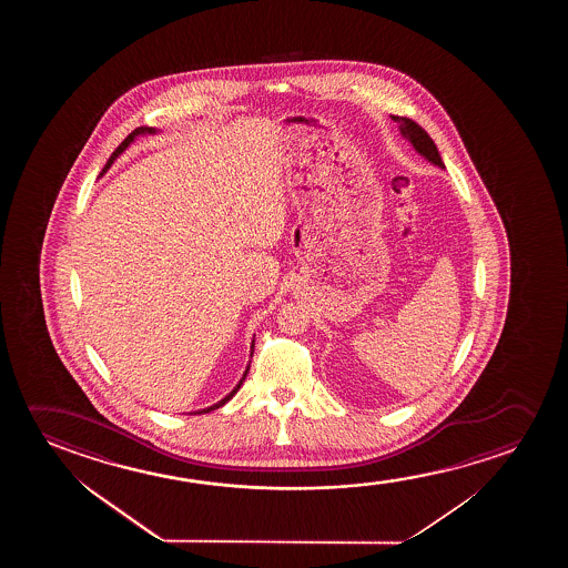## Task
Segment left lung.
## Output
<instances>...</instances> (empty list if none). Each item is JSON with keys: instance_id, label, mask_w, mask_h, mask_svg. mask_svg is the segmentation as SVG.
Returning <instances> with one entry per match:
<instances>
[{"instance_id": "left-lung-1", "label": "left lung", "mask_w": 568, "mask_h": 568, "mask_svg": "<svg viewBox=\"0 0 568 568\" xmlns=\"http://www.w3.org/2000/svg\"><path fill=\"white\" fill-rule=\"evenodd\" d=\"M392 118H394V122L399 124L402 135L412 143L413 149H415L419 155L425 156L428 163L436 164V166L444 169L443 159H440V153H438V149H436L435 141L428 138V133L425 132L417 122H413L409 118L404 116Z\"/></svg>"}]
</instances>
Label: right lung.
Returning <instances> with one entry per match:
<instances>
[{
    "mask_svg": "<svg viewBox=\"0 0 568 568\" xmlns=\"http://www.w3.org/2000/svg\"><path fill=\"white\" fill-rule=\"evenodd\" d=\"M156 132H159V130H155V128H149V125H141V128H135V130H133V132L130 133V135H128V138H125V140L122 141V143H120V145H118L116 151H114V153H112V155H110L109 163L104 164V169H102V174H104V172L109 171L110 166H112V163H114V161H116L118 156H120V155H122V153H124L125 149L130 148V143H133V141H135V138H138V135H153V133H156ZM252 353H254V342H252ZM252 353H250V357H252ZM248 371H250V365L246 366V371H244V374H242L241 381H239V384H236V386H234L233 392H231V394H226V396L223 397V399H221V402H217V404L210 405V407H205V409H200V412H195V413H197V415H200V413H210V412H213V409H219V407H221V405H225L226 402H229V399H231V397H233L234 394H236V392H239V389H241L242 382H244V378H246V374H248ZM195 413H194V415H195Z\"/></svg>",
    "mask_w": 568,
    "mask_h": 568,
    "instance_id": "right-lung-1",
    "label": "right lung"
}]
</instances>
